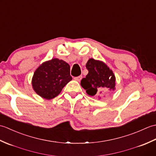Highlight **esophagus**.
Here are the masks:
<instances>
[{"mask_svg":"<svg viewBox=\"0 0 156 156\" xmlns=\"http://www.w3.org/2000/svg\"><path fill=\"white\" fill-rule=\"evenodd\" d=\"M82 76H77V77H75L74 80H76V81H78V82H80L82 80Z\"/></svg>","mask_w":156,"mask_h":156,"instance_id":"esophagus-1","label":"esophagus"}]
</instances>
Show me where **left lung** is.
Wrapping results in <instances>:
<instances>
[{
    "label": "left lung",
    "instance_id": "1",
    "mask_svg": "<svg viewBox=\"0 0 156 156\" xmlns=\"http://www.w3.org/2000/svg\"><path fill=\"white\" fill-rule=\"evenodd\" d=\"M86 66L88 74L81 80L80 84L88 95L101 96L105 92L115 90V76L105 62L90 58ZM98 97L100 98L99 96Z\"/></svg>",
    "mask_w": 156,
    "mask_h": 156
}]
</instances>
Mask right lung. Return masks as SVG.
<instances>
[{
    "instance_id": "1",
    "label": "right lung",
    "mask_w": 156,
    "mask_h": 156,
    "mask_svg": "<svg viewBox=\"0 0 156 156\" xmlns=\"http://www.w3.org/2000/svg\"><path fill=\"white\" fill-rule=\"evenodd\" d=\"M70 66L67 62L58 58L45 61L36 69L31 84L34 90L46 100L57 97L69 81Z\"/></svg>"
}]
</instances>
